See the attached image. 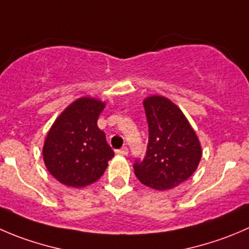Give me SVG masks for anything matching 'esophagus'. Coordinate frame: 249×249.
<instances>
[{"mask_svg":"<svg viewBox=\"0 0 249 249\" xmlns=\"http://www.w3.org/2000/svg\"><path fill=\"white\" fill-rule=\"evenodd\" d=\"M127 153H129V149L126 147H123L122 149H118L117 151V154H119V156H127Z\"/></svg>","mask_w":249,"mask_h":249,"instance_id":"1","label":"esophagus"}]
</instances>
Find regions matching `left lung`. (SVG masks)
Listing matches in <instances>:
<instances>
[{"mask_svg":"<svg viewBox=\"0 0 249 249\" xmlns=\"http://www.w3.org/2000/svg\"><path fill=\"white\" fill-rule=\"evenodd\" d=\"M149 139L143 161L134 171L147 187L165 191L186 181L198 168L202 146L182 110L160 95L143 100Z\"/></svg>","mask_w":249,"mask_h":249,"instance_id":"1","label":"left lung"}]
</instances>
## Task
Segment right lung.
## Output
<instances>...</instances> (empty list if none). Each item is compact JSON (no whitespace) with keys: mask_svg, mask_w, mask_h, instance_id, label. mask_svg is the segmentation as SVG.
<instances>
[{"mask_svg":"<svg viewBox=\"0 0 249 249\" xmlns=\"http://www.w3.org/2000/svg\"><path fill=\"white\" fill-rule=\"evenodd\" d=\"M106 102L84 96L60 113L48 130L42 147L48 173L68 187H85L96 182L114 157L97 126Z\"/></svg>","mask_w":249,"mask_h":249,"instance_id":"add662e5","label":"right lung"}]
</instances>
